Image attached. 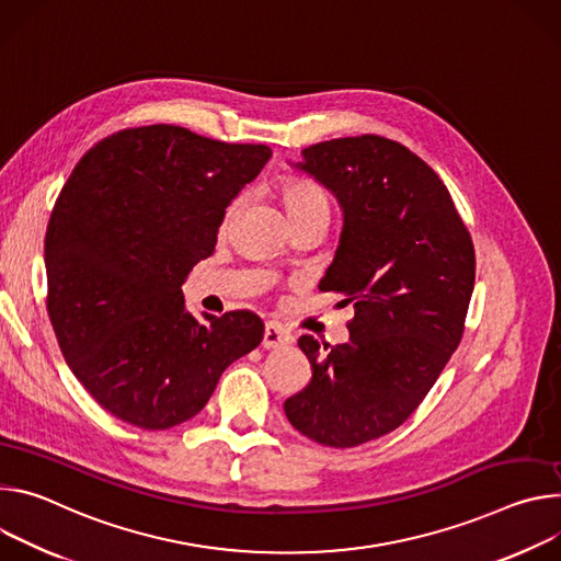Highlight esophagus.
I'll use <instances>...</instances> for the list:
<instances>
[{
	"label": "esophagus",
	"instance_id": "1",
	"mask_svg": "<svg viewBox=\"0 0 561 561\" xmlns=\"http://www.w3.org/2000/svg\"><path fill=\"white\" fill-rule=\"evenodd\" d=\"M289 341H291V336L283 325H278L274 321L265 323V336H263V347L265 350H278V347L287 345Z\"/></svg>",
	"mask_w": 561,
	"mask_h": 561
}]
</instances>
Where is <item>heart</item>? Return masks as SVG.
<instances>
[{"instance_id": "1", "label": "heart", "mask_w": 561, "mask_h": 561, "mask_svg": "<svg viewBox=\"0 0 561 561\" xmlns=\"http://www.w3.org/2000/svg\"><path fill=\"white\" fill-rule=\"evenodd\" d=\"M278 196L283 201V207L291 222L312 216V214H330V203H328L321 186L305 180V178H296V175L283 178L278 182ZM238 205H240V201H236L229 207V216L238 209Z\"/></svg>"}]
</instances>
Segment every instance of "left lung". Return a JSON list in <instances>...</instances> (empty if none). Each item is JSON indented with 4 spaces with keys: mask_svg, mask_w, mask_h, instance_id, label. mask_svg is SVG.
I'll use <instances>...</instances> for the list:
<instances>
[{
    "mask_svg": "<svg viewBox=\"0 0 561 561\" xmlns=\"http://www.w3.org/2000/svg\"><path fill=\"white\" fill-rule=\"evenodd\" d=\"M294 167L343 209L319 289L354 302L350 341L300 336L312 381L285 401L317 444L354 448L397 430L457 350L474 287V247L442 178L408 147L356 136L300 151Z\"/></svg>",
    "mask_w": 561,
    "mask_h": 561,
    "instance_id": "left-lung-1",
    "label": "left lung"
}]
</instances>
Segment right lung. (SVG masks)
<instances>
[{"instance_id":"1","label":"right lung","mask_w":561,"mask_h":561,"mask_svg":"<svg viewBox=\"0 0 561 561\" xmlns=\"http://www.w3.org/2000/svg\"><path fill=\"white\" fill-rule=\"evenodd\" d=\"M272 158L173 124L124 129L89 149L55 201L46 309L76 379L113 416L167 430L196 416L263 321L184 309L182 283L211 256L225 209Z\"/></svg>"}]
</instances>
